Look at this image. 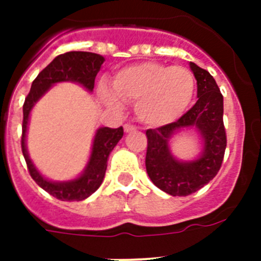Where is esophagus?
Wrapping results in <instances>:
<instances>
[{
  "label": "esophagus",
  "mask_w": 261,
  "mask_h": 261,
  "mask_svg": "<svg viewBox=\"0 0 261 261\" xmlns=\"http://www.w3.org/2000/svg\"><path fill=\"white\" fill-rule=\"evenodd\" d=\"M124 130H125V132H132V130H136V125H133V124L130 123L124 124Z\"/></svg>",
  "instance_id": "1"
}]
</instances>
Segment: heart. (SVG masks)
Wrapping results in <instances>:
<instances>
[{
  "label": "heart",
  "instance_id": "heart-1",
  "mask_svg": "<svg viewBox=\"0 0 261 261\" xmlns=\"http://www.w3.org/2000/svg\"><path fill=\"white\" fill-rule=\"evenodd\" d=\"M112 90L100 87V96L107 105L121 107V99L136 102V114L150 126L166 125L184 114L192 102L196 81L191 70L146 61L117 71Z\"/></svg>",
  "mask_w": 261,
  "mask_h": 261
}]
</instances>
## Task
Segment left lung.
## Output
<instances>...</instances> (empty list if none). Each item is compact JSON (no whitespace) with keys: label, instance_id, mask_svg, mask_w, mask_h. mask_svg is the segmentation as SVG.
<instances>
[{"label":"left lung","instance_id":"left-lung-1","mask_svg":"<svg viewBox=\"0 0 261 261\" xmlns=\"http://www.w3.org/2000/svg\"><path fill=\"white\" fill-rule=\"evenodd\" d=\"M190 65L197 81V102L174 123L146 130L147 175L159 190L171 196H188L208 184L220 171L227 144L220 87L208 70L193 62ZM187 126H196L205 141L203 155L191 164L177 163L168 151L169 137Z\"/></svg>","mask_w":261,"mask_h":261}]
</instances>
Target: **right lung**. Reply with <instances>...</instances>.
Wrapping results in <instances>:
<instances>
[{"mask_svg":"<svg viewBox=\"0 0 261 261\" xmlns=\"http://www.w3.org/2000/svg\"><path fill=\"white\" fill-rule=\"evenodd\" d=\"M103 56L91 52H81L73 50L59 55L56 59L50 62L47 68H44L34 80L31 85V90L27 94L24 103H23V121H22V153L27 163V170L34 180L39 187L47 191L53 197L61 200V201H82L89 197L91 193L98 190L103 179H105L106 170H107L108 155L114 147L116 146L120 138L123 137L124 129L120 128H100L96 132L94 138L93 151L90 156V162L85 172L78 179L66 183H52L41 176L38 172L32 162L30 161L29 154L26 151V129L29 123V115L32 106L40 98L43 94L56 82L61 81H74L87 90L94 89L95 77L99 69L102 66Z\"/></svg>","mask_w":261,"mask_h":261,"instance_id":"obj_1","label":"right lung"}]
</instances>
